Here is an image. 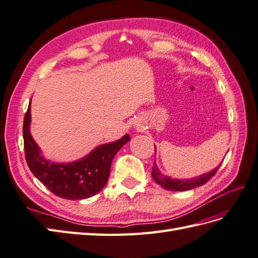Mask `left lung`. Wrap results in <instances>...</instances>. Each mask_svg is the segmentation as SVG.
I'll return each mask as SVG.
<instances>
[{
    "instance_id": "8db88e82",
    "label": "left lung",
    "mask_w": 258,
    "mask_h": 258,
    "mask_svg": "<svg viewBox=\"0 0 258 258\" xmlns=\"http://www.w3.org/2000/svg\"><path fill=\"white\" fill-rule=\"evenodd\" d=\"M155 152H156V148H155ZM220 166H221V164L212 171L205 173V175H202V176L192 178V179H172L170 177H167V176L163 175V173H161L160 170L158 169L156 161H154V166L152 168V177L154 178L155 181H156L158 184H160L161 187L166 190L185 191V190L194 189L196 187H200V185L208 182L215 175V172L218 171Z\"/></svg>"
}]
</instances>
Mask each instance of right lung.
<instances>
[{
    "label": "right lung",
    "instance_id": "add662e5",
    "mask_svg": "<svg viewBox=\"0 0 258 258\" xmlns=\"http://www.w3.org/2000/svg\"><path fill=\"white\" fill-rule=\"evenodd\" d=\"M31 104L23 124L24 151L26 163L33 175L43 182L53 195L68 200H81L97 195L107 182L111 164L115 154L130 141L124 135L116 142L103 144L85 158L74 163L55 164L40 155L39 147L29 132Z\"/></svg>",
    "mask_w": 258,
    "mask_h": 258
}]
</instances>
